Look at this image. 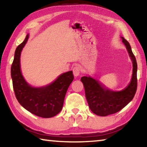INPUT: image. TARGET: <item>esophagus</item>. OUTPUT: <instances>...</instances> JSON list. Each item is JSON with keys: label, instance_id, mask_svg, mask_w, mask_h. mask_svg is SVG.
Masks as SVG:
<instances>
[{"label": "esophagus", "instance_id": "obj_1", "mask_svg": "<svg viewBox=\"0 0 147 147\" xmlns=\"http://www.w3.org/2000/svg\"><path fill=\"white\" fill-rule=\"evenodd\" d=\"M80 71H81V69L78 66L74 67L73 69V74L75 77H77V76H79L80 73Z\"/></svg>", "mask_w": 147, "mask_h": 147}]
</instances>
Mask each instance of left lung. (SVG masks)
I'll return each instance as SVG.
<instances>
[{"label":"left lung","instance_id":"1","mask_svg":"<svg viewBox=\"0 0 147 147\" xmlns=\"http://www.w3.org/2000/svg\"><path fill=\"white\" fill-rule=\"evenodd\" d=\"M121 38L133 64L132 76L130 84L126 88L119 91H111L106 88L97 80L91 76L81 78L89 108L93 113L99 116H107L121 110L132 100L137 90L138 65L136 57L128 42L123 37Z\"/></svg>","mask_w":147,"mask_h":147}]
</instances>
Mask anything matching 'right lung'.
<instances>
[{"label": "right lung", "mask_w": 147, "mask_h": 147, "mask_svg": "<svg viewBox=\"0 0 147 147\" xmlns=\"http://www.w3.org/2000/svg\"><path fill=\"white\" fill-rule=\"evenodd\" d=\"M29 38L17 47L11 67V75L15 94L19 104L30 112L43 118L56 115L63 108L64 98L73 82V71L61 74L55 81L41 88H34L26 82L22 75L20 57Z\"/></svg>", "instance_id": "add662e5"}]
</instances>
